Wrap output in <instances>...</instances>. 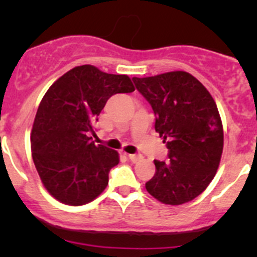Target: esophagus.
<instances>
[{"mask_svg": "<svg viewBox=\"0 0 257 257\" xmlns=\"http://www.w3.org/2000/svg\"><path fill=\"white\" fill-rule=\"evenodd\" d=\"M126 155H128V158H129V159H131L133 163L139 162V160L142 159L141 155H138V154H126Z\"/></svg>", "mask_w": 257, "mask_h": 257, "instance_id": "esophagus-1", "label": "esophagus"}]
</instances>
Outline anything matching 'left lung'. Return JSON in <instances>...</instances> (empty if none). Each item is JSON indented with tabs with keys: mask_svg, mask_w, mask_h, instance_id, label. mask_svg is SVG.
I'll return each mask as SVG.
<instances>
[{
	"mask_svg": "<svg viewBox=\"0 0 257 257\" xmlns=\"http://www.w3.org/2000/svg\"><path fill=\"white\" fill-rule=\"evenodd\" d=\"M133 82L152 105L155 132L169 149V160H154L147 191L168 205L191 201L208 188L221 159L224 131L216 103L188 72L134 77Z\"/></svg>",
	"mask_w": 257,
	"mask_h": 257,
	"instance_id": "left-lung-1",
	"label": "left lung"
}]
</instances>
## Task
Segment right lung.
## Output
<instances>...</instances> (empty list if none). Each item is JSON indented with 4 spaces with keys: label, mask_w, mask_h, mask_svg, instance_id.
Here are the masks:
<instances>
[{
    "label": "right lung",
    "mask_w": 257,
    "mask_h": 257,
    "mask_svg": "<svg viewBox=\"0 0 257 257\" xmlns=\"http://www.w3.org/2000/svg\"><path fill=\"white\" fill-rule=\"evenodd\" d=\"M125 74H109L97 67H74L58 78L40 103L31 150L48 193L67 205H84L108 185V174L119 163L115 150L94 144V121L110 97L134 92Z\"/></svg>",
    "instance_id": "right-lung-1"
}]
</instances>
